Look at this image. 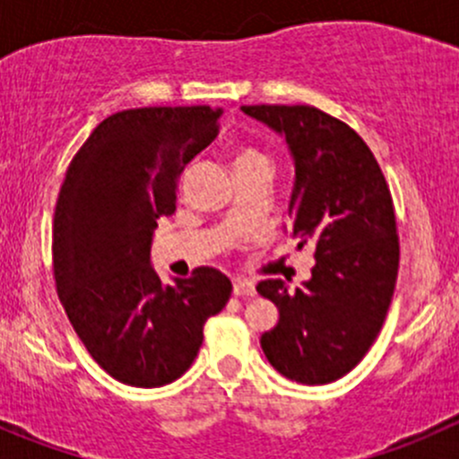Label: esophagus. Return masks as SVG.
Returning <instances> with one entry per match:
<instances>
[{"mask_svg":"<svg viewBox=\"0 0 459 459\" xmlns=\"http://www.w3.org/2000/svg\"><path fill=\"white\" fill-rule=\"evenodd\" d=\"M233 293L242 295V298H253L255 295V284L248 280H238L233 284Z\"/></svg>","mask_w":459,"mask_h":459,"instance_id":"1","label":"esophagus"}]
</instances>
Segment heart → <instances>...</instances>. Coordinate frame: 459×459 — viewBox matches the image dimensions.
Returning <instances> with one entry per match:
<instances>
[{"mask_svg":"<svg viewBox=\"0 0 459 459\" xmlns=\"http://www.w3.org/2000/svg\"><path fill=\"white\" fill-rule=\"evenodd\" d=\"M253 161H268V160H266V155H264V152H259L257 148H251V146L239 148V151L235 152V161H233L235 166L253 164Z\"/></svg>","mask_w":459,"mask_h":459,"instance_id":"obj_1","label":"heart"}]
</instances>
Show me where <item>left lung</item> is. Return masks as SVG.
I'll use <instances>...</instances> for the list:
<instances>
[{
	"mask_svg": "<svg viewBox=\"0 0 459 459\" xmlns=\"http://www.w3.org/2000/svg\"><path fill=\"white\" fill-rule=\"evenodd\" d=\"M242 110L289 142L293 235L299 248L316 244L307 284L295 290L284 280L257 284V293L280 308L277 324L259 340L262 351L284 377L335 382L368 353L395 290L400 238L386 178L367 142L316 106Z\"/></svg>",
	"mask_w": 459,
	"mask_h": 459,
	"instance_id": "obj_1",
	"label": "left lung"
}]
</instances>
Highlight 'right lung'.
<instances>
[{"label": "right lung", "mask_w": 459, "mask_h": 459, "mask_svg": "<svg viewBox=\"0 0 459 459\" xmlns=\"http://www.w3.org/2000/svg\"><path fill=\"white\" fill-rule=\"evenodd\" d=\"M220 113L211 106L119 110L82 143L59 188V302L91 358L131 386L182 377L197 358L204 324L233 290L212 266L164 286L148 259L157 220L175 212L179 175L217 137Z\"/></svg>", "instance_id": "1"}]
</instances>
